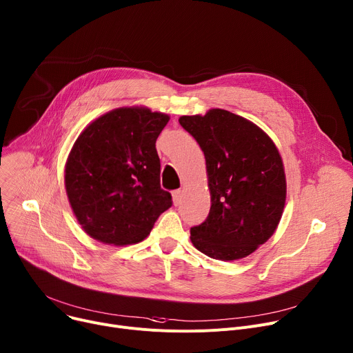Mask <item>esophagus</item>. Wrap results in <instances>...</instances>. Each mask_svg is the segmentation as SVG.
I'll return each instance as SVG.
<instances>
[{
	"instance_id": "obj_1",
	"label": "esophagus",
	"mask_w": 353,
	"mask_h": 353,
	"mask_svg": "<svg viewBox=\"0 0 353 353\" xmlns=\"http://www.w3.org/2000/svg\"><path fill=\"white\" fill-rule=\"evenodd\" d=\"M173 203H174V205H179L181 203V190L173 192Z\"/></svg>"
}]
</instances>
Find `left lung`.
<instances>
[{
	"label": "left lung",
	"instance_id": "1",
	"mask_svg": "<svg viewBox=\"0 0 353 353\" xmlns=\"http://www.w3.org/2000/svg\"><path fill=\"white\" fill-rule=\"evenodd\" d=\"M179 122L204 152L211 194L207 219L190 228L192 243L221 261L250 255L272 236L285 204L275 145L260 128L223 109Z\"/></svg>",
	"mask_w": 353,
	"mask_h": 353
}]
</instances>
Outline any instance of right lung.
<instances>
[{
    "mask_svg": "<svg viewBox=\"0 0 353 353\" xmlns=\"http://www.w3.org/2000/svg\"><path fill=\"white\" fill-rule=\"evenodd\" d=\"M169 116L145 108L114 109L77 139L65 168L68 199L82 228L106 244L142 241L172 194L160 187L156 139Z\"/></svg>",
    "mask_w": 353,
    "mask_h": 353,
    "instance_id": "right-lung-1",
    "label": "right lung"
}]
</instances>
